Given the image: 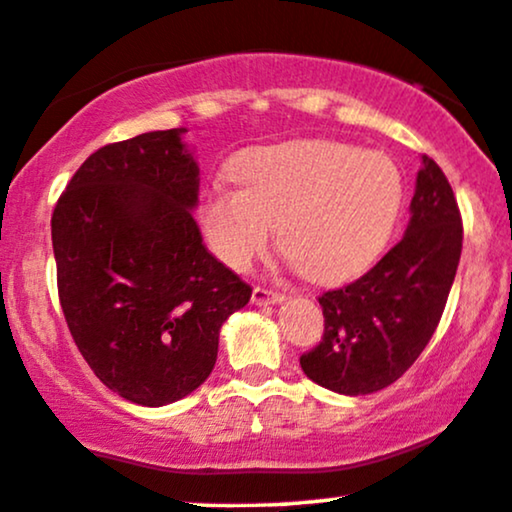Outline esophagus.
I'll list each match as a JSON object with an SVG mask.
<instances>
[{
	"label": "esophagus",
	"mask_w": 512,
	"mask_h": 512,
	"mask_svg": "<svg viewBox=\"0 0 512 512\" xmlns=\"http://www.w3.org/2000/svg\"><path fill=\"white\" fill-rule=\"evenodd\" d=\"M286 298V295L283 293H276V291H269V288H260L257 286L255 291H252V303L255 305H276V303H281V300Z\"/></svg>",
	"instance_id": "obj_1"
}]
</instances>
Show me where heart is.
I'll list each match as a JSON object with an SVG mask.
<instances>
[{
    "instance_id": "heart-1",
    "label": "heart",
    "mask_w": 512,
    "mask_h": 512,
    "mask_svg": "<svg viewBox=\"0 0 512 512\" xmlns=\"http://www.w3.org/2000/svg\"><path fill=\"white\" fill-rule=\"evenodd\" d=\"M236 186L214 183L200 221L209 248L231 269H248L279 248L305 279L341 283L372 262L403 200L391 157L334 140H293L243 152Z\"/></svg>"
}]
</instances>
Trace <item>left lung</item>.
<instances>
[{"label": "left lung", "instance_id": "8db88e82", "mask_svg": "<svg viewBox=\"0 0 512 512\" xmlns=\"http://www.w3.org/2000/svg\"><path fill=\"white\" fill-rule=\"evenodd\" d=\"M460 250L453 188L422 155L405 236L367 274L319 298L324 336L300 357L307 377L343 396H367L403 377L439 326Z\"/></svg>", "mask_w": 512, "mask_h": 512}]
</instances>
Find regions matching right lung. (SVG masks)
I'll return each instance as SVG.
<instances>
[{"label": "right lung", "instance_id": "1", "mask_svg": "<svg viewBox=\"0 0 512 512\" xmlns=\"http://www.w3.org/2000/svg\"><path fill=\"white\" fill-rule=\"evenodd\" d=\"M183 133L100 147L52 214L73 341L107 389L145 408L186 398L212 374L221 324L252 295L202 243L200 169Z\"/></svg>", "mask_w": 512, "mask_h": 512}]
</instances>
